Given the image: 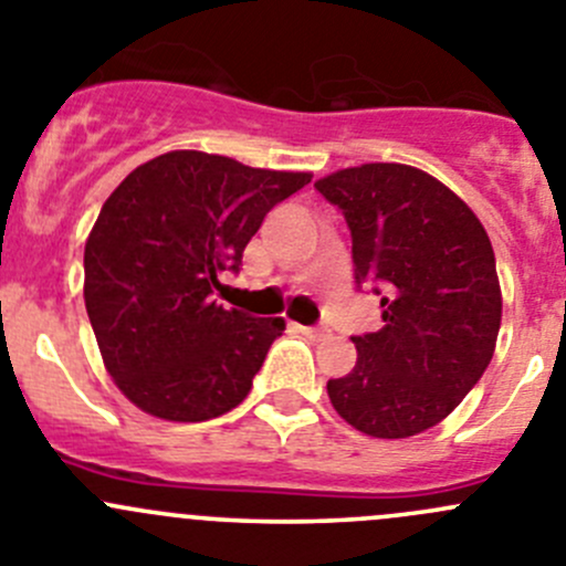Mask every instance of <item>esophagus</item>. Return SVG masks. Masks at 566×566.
<instances>
[{
  "label": "esophagus",
  "mask_w": 566,
  "mask_h": 566,
  "mask_svg": "<svg viewBox=\"0 0 566 566\" xmlns=\"http://www.w3.org/2000/svg\"><path fill=\"white\" fill-rule=\"evenodd\" d=\"M298 332H304L306 337H312V339H323L326 337V328H321V326H298Z\"/></svg>",
  "instance_id": "1"
}]
</instances>
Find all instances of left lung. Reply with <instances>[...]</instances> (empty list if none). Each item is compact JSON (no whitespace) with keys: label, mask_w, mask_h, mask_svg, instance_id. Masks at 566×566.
<instances>
[{"label":"left lung","mask_w":566,"mask_h":566,"mask_svg":"<svg viewBox=\"0 0 566 566\" xmlns=\"http://www.w3.org/2000/svg\"><path fill=\"white\" fill-rule=\"evenodd\" d=\"M315 188L345 216L356 284L381 295L384 321L354 337V370L328 378V398L367 437L420 434L462 403L495 354L503 301L490 238L420 168L367 163Z\"/></svg>","instance_id":"8db88e82"}]
</instances>
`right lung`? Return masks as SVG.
Listing matches in <instances>:
<instances>
[{"label": "right lung", "instance_id": "add662e5", "mask_svg": "<svg viewBox=\"0 0 566 566\" xmlns=\"http://www.w3.org/2000/svg\"><path fill=\"white\" fill-rule=\"evenodd\" d=\"M310 179L168 151L109 193L85 243V310L104 367L137 409L201 422L249 395L284 321L223 310L212 290Z\"/></svg>", "mask_w": 566, "mask_h": 566}]
</instances>
